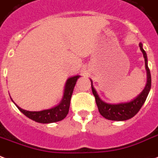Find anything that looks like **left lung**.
Segmentation results:
<instances>
[{
    "label": "left lung",
    "instance_id": "obj_1",
    "mask_svg": "<svg viewBox=\"0 0 158 158\" xmlns=\"http://www.w3.org/2000/svg\"><path fill=\"white\" fill-rule=\"evenodd\" d=\"M141 51L143 53L145 58V65H146V69L148 73V81L146 87L139 94L135 99L127 103H121V104H107L100 100V97L98 96L96 91L93 87L92 81H91V87H92V92L95 98V102L98 106V110L100 111V115L106 119L110 120V121H127L131 118H132L134 115H136V113L140 110L141 106H143L145 103L147 97H148L149 91L151 89V85H152V79H151L150 69L148 66V58H147V53L142 48V44H139Z\"/></svg>",
    "mask_w": 158,
    "mask_h": 158
}]
</instances>
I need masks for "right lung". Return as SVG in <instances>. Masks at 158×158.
Here are the masks:
<instances>
[{"label": "right lung", "instance_id": "add662e5", "mask_svg": "<svg viewBox=\"0 0 158 158\" xmlns=\"http://www.w3.org/2000/svg\"><path fill=\"white\" fill-rule=\"evenodd\" d=\"M79 78V75H76L68 79L66 85H65V89H64L63 100L59 105L53 108L44 110H41V111H28V110H25L17 106V108L19 109L20 111L23 112L26 116H27L32 121H35L38 123H53V122L62 121L63 119L66 117V115L69 113L71 96L73 94L76 81Z\"/></svg>", "mask_w": 158, "mask_h": 158}]
</instances>
